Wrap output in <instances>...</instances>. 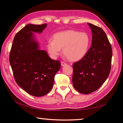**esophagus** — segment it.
<instances>
[{
	"mask_svg": "<svg viewBox=\"0 0 123 123\" xmlns=\"http://www.w3.org/2000/svg\"><path fill=\"white\" fill-rule=\"evenodd\" d=\"M61 66H62V67L66 66L67 65V63H65V62H63V61H62V62H61Z\"/></svg>",
	"mask_w": 123,
	"mask_h": 123,
	"instance_id": "34e87169",
	"label": "esophagus"
}]
</instances>
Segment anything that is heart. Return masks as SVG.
I'll return each mask as SVG.
<instances>
[{"label": "heart", "instance_id": "b5f03b06", "mask_svg": "<svg viewBox=\"0 0 123 123\" xmlns=\"http://www.w3.org/2000/svg\"><path fill=\"white\" fill-rule=\"evenodd\" d=\"M91 39L86 32L68 30L56 33L53 40L48 41L47 48L53 58H56L61 53L71 61H78L82 59L88 53Z\"/></svg>", "mask_w": 123, "mask_h": 123}]
</instances>
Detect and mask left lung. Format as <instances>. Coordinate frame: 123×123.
<instances>
[{
    "label": "left lung",
    "instance_id": "obj_1",
    "mask_svg": "<svg viewBox=\"0 0 123 123\" xmlns=\"http://www.w3.org/2000/svg\"><path fill=\"white\" fill-rule=\"evenodd\" d=\"M92 32V45L86 55L73 65V86L79 92L88 94L97 91L109 76L112 50L101 28L87 23Z\"/></svg>",
    "mask_w": 123,
    "mask_h": 123
}]
</instances>
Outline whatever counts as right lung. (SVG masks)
<instances>
[{
  "label": "right lung",
  "mask_w": 123,
  "mask_h": 123,
  "mask_svg": "<svg viewBox=\"0 0 123 123\" xmlns=\"http://www.w3.org/2000/svg\"><path fill=\"white\" fill-rule=\"evenodd\" d=\"M47 24H29L14 36L9 61L16 82L35 97H42L53 88L54 77L61 67L58 60L49 57L45 50L39 49L33 33L42 32Z\"/></svg>",
  "instance_id": "obj_1"
}]
</instances>
